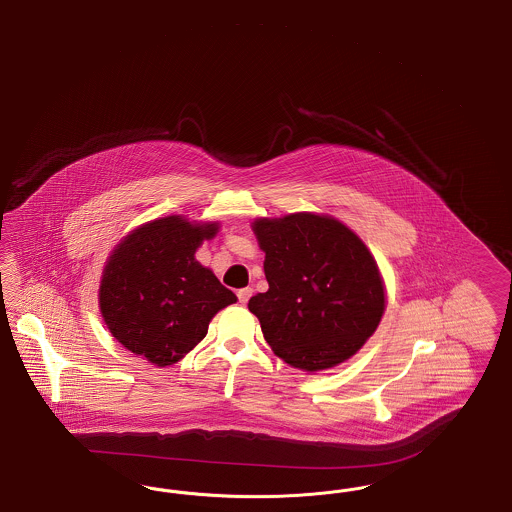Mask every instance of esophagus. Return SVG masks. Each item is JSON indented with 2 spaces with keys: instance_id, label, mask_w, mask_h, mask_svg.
I'll return each instance as SVG.
<instances>
[{
  "instance_id": "esophagus-1",
  "label": "esophagus",
  "mask_w": 512,
  "mask_h": 512,
  "mask_svg": "<svg viewBox=\"0 0 512 512\" xmlns=\"http://www.w3.org/2000/svg\"><path fill=\"white\" fill-rule=\"evenodd\" d=\"M251 295H253V289H251V287H242V289H238V301H240L242 305H246Z\"/></svg>"
}]
</instances>
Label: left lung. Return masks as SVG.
<instances>
[{
    "instance_id": "8db88e82",
    "label": "left lung",
    "mask_w": 512,
    "mask_h": 512,
    "mask_svg": "<svg viewBox=\"0 0 512 512\" xmlns=\"http://www.w3.org/2000/svg\"><path fill=\"white\" fill-rule=\"evenodd\" d=\"M251 230L265 251L268 291L249 299L266 343L307 373L352 358L381 324L387 289L360 236L335 217H259Z\"/></svg>"
}]
</instances>
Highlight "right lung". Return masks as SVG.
Wrapping results in <instances>:
<instances>
[{
	"instance_id": "add662e5",
	"label": "right lung",
	"mask_w": 512,
	"mask_h": 512,
	"mask_svg": "<svg viewBox=\"0 0 512 512\" xmlns=\"http://www.w3.org/2000/svg\"><path fill=\"white\" fill-rule=\"evenodd\" d=\"M219 228L167 215L123 236L99 287L104 324L120 345L158 368L173 366L204 339L213 316L238 301L196 261Z\"/></svg>"
}]
</instances>
